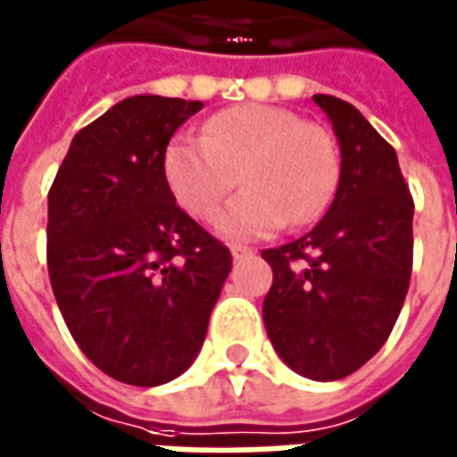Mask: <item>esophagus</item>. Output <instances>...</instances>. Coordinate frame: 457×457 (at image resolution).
<instances>
[{"mask_svg": "<svg viewBox=\"0 0 457 457\" xmlns=\"http://www.w3.org/2000/svg\"><path fill=\"white\" fill-rule=\"evenodd\" d=\"M229 253H232V260H242V257L253 254V250H250V247H245V245H232V247H229Z\"/></svg>", "mask_w": 457, "mask_h": 457, "instance_id": "esophagus-1", "label": "esophagus"}]
</instances>
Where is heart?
Listing matches in <instances>:
<instances>
[{"mask_svg":"<svg viewBox=\"0 0 457 457\" xmlns=\"http://www.w3.org/2000/svg\"><path fill=\"white\" fill-rule=\"evenodd\" d=\"M340 175L333 135L285 107L237 104L212 114L203 137H177L164 152V177L189 215L210 220L237 187L245 192L215 217L228 240H257L325 212Z\"/></svg>","mask_w":457,"mask_h":457,"instance_id":"heart-1","label":"heart"}]
</instances>
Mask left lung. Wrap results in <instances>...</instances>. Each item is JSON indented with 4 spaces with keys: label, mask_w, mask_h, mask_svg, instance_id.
I'll list each match as a JSON object with an SVG mask.
<instances>
[{
    "label": "left lung",
    "mask_w": 457,
    "mask_h": 457,
    "mask_svg": "<svg viewBox=\"0 0 457 457\" xmlns=\"http://www.w3.org/2000/svg\"><path fill=\"white\" fill-rule=\"evenodd\" d=\"M340 145L325 217L300 240L265 250L272 287L265 330L287 368L340 380L385 345L412 270V197L398 154L350 102L315 95Z\"/></svg>",
    "instance_id": "1"
}]
</instances>
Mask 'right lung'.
I'll return each mask as SVG.
<instances>
[{
    "mask_svg": "<svg viewBox=\"0 0 457 457\" xmlns=\"http://www.w3.org/2000/svg\"><path fill=\"white\" fill-rule=\"evenodd\" d=\"M203 102L137 95L74 135L49 189L46 268L74 343L127 385L197 358L232 254L179 210L164 152Z\"/></svg>",
    "mask_w": 457,
    "mask_h": 457,
    "instance_id": "obj_1",
    "label": "right lung"
}]
</instances>
